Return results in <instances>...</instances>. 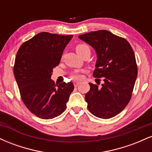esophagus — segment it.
<instances>
[{
    "label": "esophagus",
    "mask_w": 152,
    "mask_h": 152,
    "mask_svg": "<svg viewBox=\"0 0 152 152\" xmlns=\"http://www.w3.org/2000/svg\"><path fill=\"white\" fill-rule=\"evenodd\" d=\"M74 84V86L76 87V86H78V85L80 84V82H79V81H75Z\"/></svg>",
    "instance_id": "obj_1"
}]
</instances>
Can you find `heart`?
<instances>
[{
	"label": "heart",
	"instance_id": "1",
	"mask_svg": "<svg viewBox=\"0 0 152 152\" xmlns=\"http://www.w3.org/2000/svg\"><path fill=\"white\" fill-rule=\"evenodd\" d=\"M75 49H76V52L79 54L80 56H82L83 53H85L87 51H90V48L88 47V45L85 44V43H78L75 46ZM81 71H75L72 73L71 75V79L75 80H79L82 78V75H81Z\"/></svg>",
	"mask_w": 152,
	"mask_h": 152
}]
</instances>
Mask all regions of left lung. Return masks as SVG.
Segmentation results:
<instances>
[{"instance_id":"left-lung-1","label":"left lung","mask_w":152,"mask_h":152,"mask_svg":"<svg viewBox=\"0 0 152 152\" xmlns=\"http://www.w3.org/2000/svg\"><path fill=\"white\" fill-rule=\"evenodd\" d=\"M78 38L96 50L97 61L93 76L104 81L101 87L89 83L90 90L85 95L87 107L96 117H114L132 98L138 74L134 50L125 38L106 30L92 31Z\"/></svg>"}]
</instances>
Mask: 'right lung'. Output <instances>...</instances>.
Returning a JSON list of instances; mask_svg holds the SVG:
<instances>
[{
	"label": "right lung",
	"mask_w": 152,
	"mask_h": 152,
	"mask_svg": "<svg viewBox=\"0 0 152 152\" xmlns=\"http://www.w3.org/2000/svg\"><path fill=\"white\" fill-rule=\"evenodd\" d=\"M73 35L41 32L20 46L13 73L23 102L32 114L50 119L65 111L74 91L71 82L55 84L50 76Z\"/></svg>",
	"instance_id": "add662e5"
}]
</instances>
